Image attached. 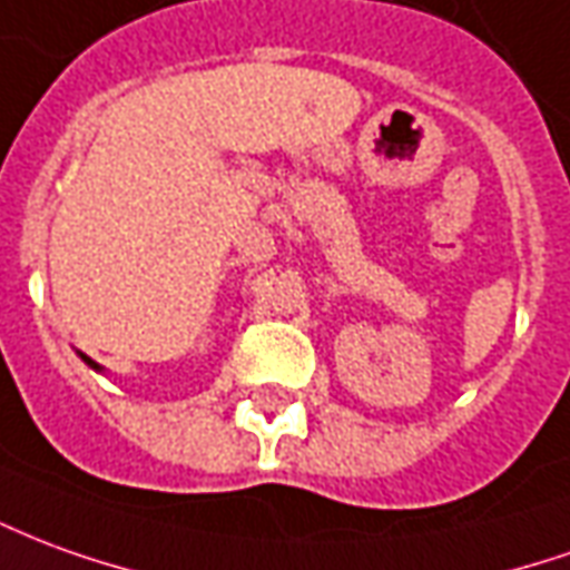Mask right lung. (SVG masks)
<instances>
[{
  "mask_svg": "<svg viewBox=\"0 0 570 570\" xmlns=\"http://www.w3.org/2000/svg\"><path fill=\"white\" fill-rule=\"evenodd\" d=\"M79 357H82V361H86V364H89L91 370H101V367H98V364H95V361H91V357H86V354H82V352H79Z\"/></svg>",
  "mask_w": 570,
  "mask_h": 570,
  "instance_id": "obj_1",
  "label": "right lung"
}]
</instances>
